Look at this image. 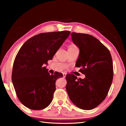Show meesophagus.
Returning <instances> with one entry per match:
<instances>
[{"mask_svg": "<svg viewBox=\"0 0 126 126\" xmlns=\"http://www.w3.org/2000/svg\"><path fill=\"white\" fill-rule=\"evenodd\" d=\"M66 75V73H63V76L64 78H65Z\"/></svg>", "mask_w": 126, "mask_h": 126, "instance_id": "1", "label": "esophagus"}]
</instances>
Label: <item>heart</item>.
Here are the masks:
<instances>
[{"label":"heart","mask_w":126,"mask_h":126,"mask_svg":"<svg viewBox=\"0 0 126 126\" xmlns=\"http://www.w3.org/2000/svg\"><path fill=\"white\" fill-rule=\"evenodd\" d=\"M76 47V46L75 45H74V44H71V45H69L68 48H71V47Z\"/></svg>","instance_id":"1"}]
</instances>
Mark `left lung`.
Here are the masks:
<instances>
[{"label":"left lung","mask_w":126,"mask_h":126,"mask_svg":"<svg viewBox=\"0 0 126 126\" xmlns=\"http://www.w3.org/2000/svg\"><path fill=\"white\" fill-rule=\"evenodd\" d=\"M72 40L79 49L76 66L84 74L83 79L75 75L66 76V90L75 105L91 110L101 103L107 95L113 79V64L109 50L95 37L73 32Z\"/></svg>","instance_id":"obj_1"}]
</instances>
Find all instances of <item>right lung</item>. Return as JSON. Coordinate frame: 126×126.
Listing matches in <instances>:
<instances>
[{"instance_id": "1", "label": "right lung", "mask_w": 126, "mask_h": 126, "mask_svg": "<svg viewBox=\"0 0 126 126\" xmlns=\"http://www.w3.org/2000/svg\"><path fill=\"white\" fill-rule=\"evenodd\" d=\"M70 32L41 33L29 39L19 50L13 65L12 81L19 100L32 110L49 105L56 90L58 72L50 75L44 66L68 38Z\"/></svg>"}]
</instances>
